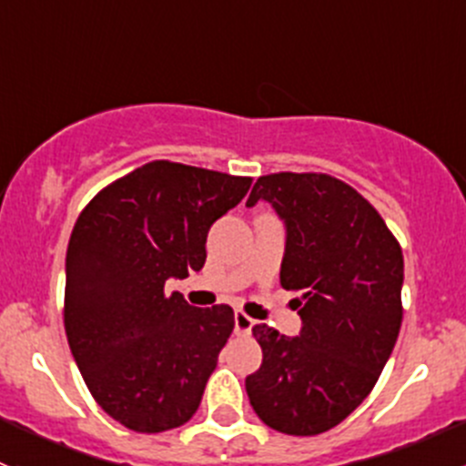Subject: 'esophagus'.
<instances>
[{"label": "esophagus", "mask_w": 466, "mask_h": 466, "mask_svg": "<svg viewBox=\"0 0 466 466\" xmlns=\"http://www.w3.org/2000/svg\"><path fill=\"white\" fill-rule=\"evenodd\" d=\"M252 327H255V320L250 316H246L243 311L234 313V331L237 333H250Z\"/></svg>", "instance_id": "obj_1"}]
</instances>
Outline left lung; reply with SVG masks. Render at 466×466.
I'll return each mask as SVG.
<instances>
[{"label": "left lung", "instance_id": "obj_1", "mask_svg": "<svg viewBox=\"0 0 466 466\" xmlns=\"http://www.w3.org/2000/svg\"><path fill=\"white\" fill-rule=\"evenodd\" d=\"M263 198L286 223L281 289L298 299L302 331L255 324L261 368L246 379L259 420L286 435H320L372 392L403 320V255L380 214L329 173H268Z\"/></svg>", "mask_w": 466, "mask_h": 466}]
</instances>
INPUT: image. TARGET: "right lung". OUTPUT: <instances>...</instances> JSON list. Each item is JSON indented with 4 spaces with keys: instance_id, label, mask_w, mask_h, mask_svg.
I'll return each mask as SVG.
<instances>
[{
    "instance_id": "1",
    "label": "right lung",
    "mask_w": 466,
    "mask_h": 466,
    "mask_svg": "<svg viewBox=\"0 0 466 466\" xmlns=\"http://www.w3.org/2000/svg\"><path fill=\"white\" fill-rule=\"evenodd\" d=\"M252 177L153 159L83 207L67 248L65 333L94 401L135 433L187 424L234 329L228 304L173 290L207 259L211 223Z\"/></svg>"
}]
</instances>
